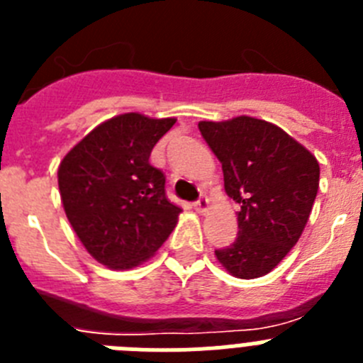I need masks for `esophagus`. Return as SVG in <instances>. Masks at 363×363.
Here are the masks:
<instances>
[{"label": "esophagus", "instance_id": "esophagus-1", "mask_svg": "<svg viewBox=\"0 0 363 363\" xmlns=\"http://www.w3.org/2000/svg\"><path fill=\"white\" fill-rule=\"evenodd\" d=\"M194 209L200 214L207 213V209H209V198L205 196V194H201V196L198 198V201H194Z\"/></svg>", "mask_w": 363, "mask_h": 363}]
</instances>
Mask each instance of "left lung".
I'll use <instances>...</instances> for the list:
<instances>
[{"mask_svg": "<svg viewBox=\"0 0 363 363\" xmlns=\"http://www.w3.org/2000/svg\"><path fill=\"white\" fill-rule=\"evenodd\" d=\"M198 129L220 160L225 192L240 203L238 236L214 255L233 277H264L306 229L318 192V162L285 130L258 118L200 121Z\"/></svg>", "mask_w": 363, "mask_h": 363, "instance_id": "obj_1", "label": "left lung"}]
</instances>
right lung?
I'll list each match as a JSON object with an SVG mask.
<instances>
[{
	"mask_svg": "<svg viewBox=\"0 0 363 363\" xmlns=\"http://www.w3.org/2000/svg\"><path fill=\"white\" fill-rule=\"evenodd\" d=\"M174 123V118L120 114L99 123L60 163L63 209L99 264L136 267L176 227L182 209L167 200L165 176L149 163L154 145Z\"/></svg>",
	"mask_w": 363,
	"mask_h": 363,
	"instance_id": "right-lung-1",
	"label": "right lung"
}]
</instances>
